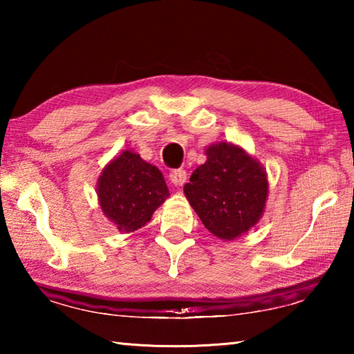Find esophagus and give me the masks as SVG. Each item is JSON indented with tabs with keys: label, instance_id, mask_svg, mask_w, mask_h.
I'll list each match as a JSON object with an SVG mask.
<instances>
[{
	"label": "esophagus",
	"instance_id": "1",
	"mask_svg": "<svg viewBox=\"0 0 354 354\" xmlns=\"http://www.w3.org/2000/svg\"><path fill=\"white\" fill-rule=\"evenodd\" d=\"M185 179H187V173H185V170H183V169H175L170 171L171 184L183 185L185 183Z\"/></svg>",
	"mask_w": 354,
	"mask_h": 354
}]
</instances>
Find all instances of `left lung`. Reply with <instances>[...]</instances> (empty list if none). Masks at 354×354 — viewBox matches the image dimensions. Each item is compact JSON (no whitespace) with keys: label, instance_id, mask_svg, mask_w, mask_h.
I'll list each match as a JSON object with an SVG mask.
<instances>
[{"label":"left lung","instance_id":"obj_1","mask_svg":"<svg viewBox=\"0 0 354 354\" xmlns=\"http://www.w3.org/2000/svg\"><path fill=\"white\" fill-rule=\"evenodd\" d=\"M206 154L207 160L192 173L184 194L214 236L232 241L261 218L267 175L257 160L231 143L211 145Z\"/></svg>","mask_w":354,"mask_h":354}]
</instances>
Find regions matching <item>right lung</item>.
<instances>
[{
  "label": "right lung",
  "mask_w": 354,
  "mask_h": 354,
  "mask_svg": "<svg viewBox=\"0 0 354 354\" xmlns=\"http://www.w3.org/2000/svg\"><path fill=\"white\" fill-rule=\"evenodd\" d=\"M169 195L158 167L131 151H123L106 165L98 179L100 206L122 232H134L147 225Z\"/></svg>",
  "instance_id": "add662e5"
}]
</instances>
